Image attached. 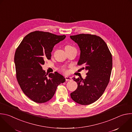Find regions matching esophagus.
<instances>
[{
  "mask_svg": "<svg viewBox=\"0 0 132 132\" xmlns=\"http://www.w3.org/2000/svg\"><path fill=\"white\" fill-rule=\"evenodd\" d=\"M65 78L66 81H70V80H71V78L70 77H69V76H65Z\"/></svg>",
  "mask_w": 132,
  "mask_h": 132,
  "instance_id": "34e87169",
  "label": "esophagus"
}]
</instances>
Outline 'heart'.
Returning <instances> with one entry per match:
<instances>
[{
  "label": "heart",
  "mask_w": 132,
  "mask_h": 132,
  "mask_svg": "<svg viewBox=\"0 0 132 132\" xmlns=\"http://www.w3.org/2000/svg\"><path fill=\"white\" fill-rule=\"evenodd\" d=\"M75 48L71 46H70V45H67L65 46V49H73ZM62 70L63 71H65V72H67V70L66 69V68L65 67H62Z\"/></svg>",
  "instance_id": "obj_1"
}]
</instances>
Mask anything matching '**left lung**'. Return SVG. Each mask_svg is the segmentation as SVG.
I'll list each match as a JSON object with an SVG mask.
<instances>
[{"label": "left lung", "mask_w": 132, "mask_h": 132, "mask_svg": "<svg viewBox=\"0 0 132 132\" xmlns=\"http://www.w3.org/2000/svg\"><path fill=\"white\" fill-rule=\"evenodd\" d=\"M70 37L80 48L78 65H82L81 69L87 71L85 79L73 78L78 87L70 96L79 104L90 105L100 98L109 83L112 67V55L106 42L99 36L82 34Z\"/></svg>", "instance_id": "obj_1"}]
</instances>
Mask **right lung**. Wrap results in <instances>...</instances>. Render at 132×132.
I'll use <instances>...</instances> for the list:
<instances>
[{
    "instance_id": "add662e5",
    "label": "right lung",
    "mask_w": 132,
    "mask_h": 132,
    "mask_svg": "<svg viewBox=\"0 0 132 132\" xmlns=\"http://www.w3.org/2000/svg\"><path fill=\"white\" fill-rule=\"evenodd\" d=\"M65 37L35 31L24 38L16 50L14 63L18 82L23 93L36 103L50 100L57 86L65 81L64 76L57 72L47 76L41 66L45 60L51 59L54 46Z\"/></svg>"
}]
</instances>
